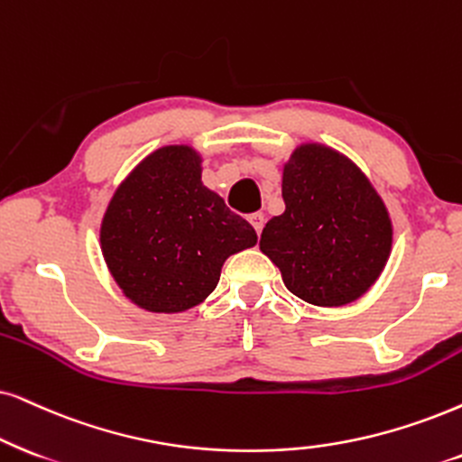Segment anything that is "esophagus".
<instances>
[{"mask_svg":"<svg viewBox=\"0 0 462 462\" xmlns=\"http://www.w3.org/2000/svg\"><path fill=\"white\" fill-rule=\"evenodd\" d=\"M264 215L262 213H251L249 215V224L255 227V232H258V236H260V232H262V227H264Z\"/></svg>","mask_w":462,"mask_h":462,"instance_id":"obj_1","label":"esophagus"}]
</instances>
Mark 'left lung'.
<instances>
[{"mask_svg":"<svg viewBox=\"0 0 462 462\" xmlns=\"http://www.w3.org/2000/svg\"><path fill=\"white\" fill-rule=\"evenodd\" d=\"M285 211L262 230L260 249L291 294L319 307L360 299L386 266L393 224L356 163L305 144L283 168Z\"/></svg>","mask_w":462,"mask_h":462,"instance_id":"8db88e82","label":"left lung"}]
</instances>
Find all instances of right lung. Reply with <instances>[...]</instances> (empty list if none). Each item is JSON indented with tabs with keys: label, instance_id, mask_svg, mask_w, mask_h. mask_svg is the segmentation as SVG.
<instances>
[{
	"label": "right lung",
	"instance_id": "right-lung-1",
	"mask_svg": "<svg viewBox=\"0 0 462 462\" xmlns=\"http://www.w3.org/2000/svg\"><path fill=\"white\" fill-rule=\"evenodd\" d=\"M200 155L163 147L110 200L100 243L108 271L138 307L179 313L207 299L227 255L258 243L249 221L202 185Z\"/></svg>",
	"mask_w": 462,
	"mask_h": 462
}]
</instances>
